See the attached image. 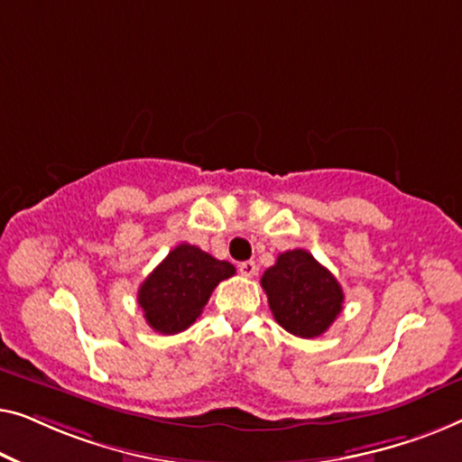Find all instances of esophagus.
Returning <instances> with one entry per match:
<instances>
[{
	"instance_id": "1",
	"label": "esophagus",
	"mask_w": 462,
	"mask_h": 462,
	"mask_svg": "<svg viewBox=\"0 0 462 462\" xmlns=\"http://www.w3.org/2000/svg\"><path fill=\"white\" fill-rule=\"evenodd\" d=\"M238 272L243 276H246V278H251V276H255L257 274V263L255 262H243L238 265Z\"/></svg>"
}]
</instances>
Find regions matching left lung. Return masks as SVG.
<instances>
[{
    "mask_svg": "<svg viewBox=\"0 0 462 462\" xmlns=\"http://www.w3.org/2000/svg\"><path fill=\"white\" fill-rule=\"evenodd\" d=\"M262 287L276 322L301 339L327 333L343 310L341 284L303 249L281 253L263 272Z\"/></svg>",
    "mask_w": 462,
    "mask_h": 462,
    "instance_id": "obj_1",
    "label": "left lung"
}]
</instances>
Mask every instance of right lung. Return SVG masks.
Segmentation results:
<instances>
[{
    "label": "right lung",
    "instance_id": "add662e5",
    "mask_svg": "<svg viewBox=\"0 0 462 462\" xmlns=\"http://www.w3.org/2000/svg\"><path fill=\"white\" fill-rule=\"evenodd\" d=\"M228 262H219L199 246L181 243L140 284L138 303L148 327L161 335L186 330L200 316L213 289L234 276Z\"/></svg>",
    "mask_w": 462,
    "mask_h": 462
}]
</instances>
